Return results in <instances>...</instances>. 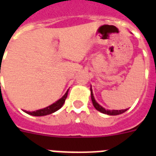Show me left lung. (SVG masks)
<instances>
[{
    "label": "left lung",
    "mask_w": 156,
    "mask_h": 156,
    "mask_svg": "<svg viewBox=\"0 0 156 156\" xmlns=\"http://www.w3.org/2000/svg\"><path fill=\"white\" fill-rule=\"evenodd\" d=\"M90 95H91V100H92L93 105H94V107L95 108V109L98 110V111H100V112H102V113L111 115V116H116V115H119V114L123 113V112H125L126 111H127V109H122V110H106V109L100 106V104L95 101V98H94V95H93L92 89H91V88H90Z\"/></svg>",
    "instance_id": "left-lung-1"
}]
</instances>
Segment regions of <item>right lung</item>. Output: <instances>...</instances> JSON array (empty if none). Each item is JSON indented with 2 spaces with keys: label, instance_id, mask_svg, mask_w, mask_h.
I'll list each match as a JSON object with an SVG mask.
<instances>
[{
  "label": "right lung",
  "instance_id": "add662e5",
  "mask_svg": "<svg viewBox=\"0 0 156 156\" xmlns=\"http://www.w3.org/2000/svg\"><path fill=\"white\" fill-rule=\"evenodd\" d=\"M69 90L66 91V93L64 95V96L62 98H61L60 100H57L56 103L52 104V105L47 107V108H44L43 109H40V110H36L35 112H27L25 111L27 114H30V115H32V116H46V115H48V114H51L54 112L57 111L58 109H60L62 107V105L64 104L65 101H66V99L67 97V95H68Z\"/></svg>",
  "mask_w": 156,
  "mask_h": 156
}]
</instances>
